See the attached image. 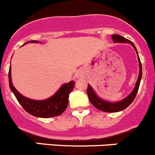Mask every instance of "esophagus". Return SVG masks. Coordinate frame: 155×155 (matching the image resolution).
I'll return each instance as SVG.
<instances>
[{"label":"esophagus","mask_w":155,"mask_h":155,"mask_svg":"<svg viewBox=\"0 0 155 155\" xmlns=\"http://www.w3.org/2000/svg\"><path fill=\"white\" fill-rule=\"evenodd\" d=\"M83 76H84V72L82 70H78L76 72V74H75V78L78 79L81 78Z\"/></svg>","instance_id":"1"}]
</instances>
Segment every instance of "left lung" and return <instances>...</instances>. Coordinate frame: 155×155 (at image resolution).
I'll use <instances>...</instances> for the list:
<instances>
[{
    "mask_svg": "<svg viewBox=\"0 0 155 155\" xmlns=\"http://www.w3.org/2000/svg\"><path fill=\"white\" fill-rule=\"evenodd\" d=\"M112 39L114 41V42H119V43H129L132 45L134 49L136 51L137 57H138V66H139V73H138V80H137L136 83H135V86L134 89L132 90V92L129 94L124 99L121 100V101H117V102H110V101H106L104 99H102L101 97H99L94 90L93 89L92 87L90 84H88L87 87V96L89 97V100L91 101V104L97 108L98 110H101L104 112H108V113H116V112L122 111V110H125L135 100L136 94L138 93V88H139L140 82L141 80V77H142V68H141V63L140 61L139 56H138V53L137 51L136 48H135V45L132 42H131L129 39H126L125 37L119 36L118 34H115L112 36Z\"/></svg>",
    "mask_w": 155,
    "mask_h": 155,
    "instance_id": "8db88e82",
    "label": "left lung"
}]
</instances>
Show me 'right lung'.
<instances>
[{"mask_svg":"<svg viewBox=\"0 0 155 155\" xmlns=\"http://www.w3.org/2000/svg\"><path fill=\"white\" fill-rule=\"evenodd\" d=\"M33 42L39 43V42L35 40L29 41L26 42L23 45L27 43H33ZM8 78L10 90L14 93V96L20 105L28 113L33 116L40 118L54 117L62 114L63 112L67 108L68 104L69 94L74 89L75 84L74 81H71L67 84H64L51 97L45 100L36 101L23 96L14 87L11 78V66L9 68Z\"/></svg>","mask_w":155,"mask_h":155,"instance_id":"right-lung-1","label":"right lung"}]
</instances>
